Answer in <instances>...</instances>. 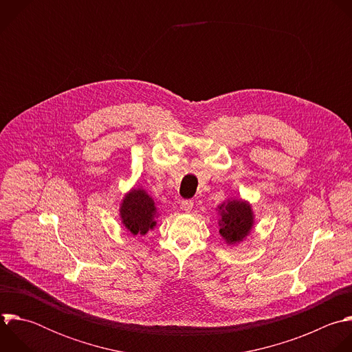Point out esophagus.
Listing matches in <instances>:
<instances>
[{"label": "esophagus", "instance_id": "esophagus-1", "mask_svg": "<svg viewBox=\"0 0 352 352\" xmlns=\"http://www.w3.org/2000/svg\"><path fill=\"white\" fill-rule=\"evenodd\" d=\"M192 206H194V201L192 199H183L180 202V208H182V210H184V212H190V210L192 209Z\"/></svg>", "mask_w": 352, "mask_h": 352}]
</instances>
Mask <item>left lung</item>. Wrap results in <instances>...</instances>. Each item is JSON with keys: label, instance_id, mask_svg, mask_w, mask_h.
Masks as SVG:
<instances>
[{"label": "left lung", "instance_id": "8db88e82", "mask_svg": "<svg viewBox=\"0 0 352 352\" xmlns=\"http://www.w3.org/2000/svg\"><path fill=\"white\" fill-rule=\"evenodd\" d=\"M219 210V234L229 244H237L243 241L252 230L254 212L247 201L243 199H226L218 206Z\"/></svg>", "mask_w": 352, "mask_h": 352}]
</instances>
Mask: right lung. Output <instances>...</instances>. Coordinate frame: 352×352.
I'll return each instance as SVG.
<instances>
[{"label":"right lung","instance_id":"obj_1","mask_svg":"<svg viewBox=\"0 0 352 352\" xmlns=\"http://www.w3.org/2000/svg\"><path fill=\"white\" fill-rule=\"evenodd\" d=\"M119 212L123 226L133 236H144L157 225V205L153 197H150L147 191L143 188L130 190L122 199Z\"/></svg>","mask_w":352,"mask_h":352}]
</instances>
